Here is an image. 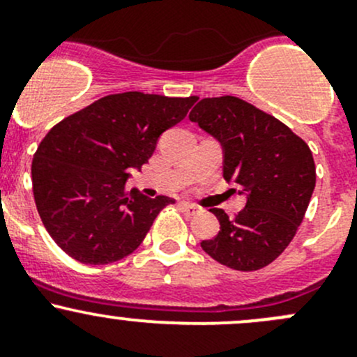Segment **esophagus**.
I'll list each match as a JSON object with an SVG mask.
<instances>
[{"label": "esophagus", "mask_w": 357, "mask_h": 357, "mask_svg": "<svg viewBox=\"0 0 357 357\" xmlns=\"http://www.w3.org/2000/svg\"><path fill=\"white\" fill-rule=\"evenodd\" d=\"M180 208H182V211L185 215H196V213H199V208L196 206V204H192V203H189V201H182V203H180Z\"/></svg>", "instance_id": "esophagus-1"}]
</instances>
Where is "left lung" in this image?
<instances>
[{"instance_id": "1", "label": "left lung", "mask_w": 357, "mask_h": 357, "mask_svg": "<svg viewBox=\"0 0 357 357\" xmlns=\"http://www.w3.org/2000/svg\"><path fill=\"white\" fill-rule=\"evenodd\" d=\"M189 119L220 144L222 175L246 197L236 218L210 210L220 231L201 248L236 271L269 266L294 239L314 192L309 146L280 119L229 95L199 100Z\"/></svg>"}]
</instances>
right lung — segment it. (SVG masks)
Wrapping results in <instances>:
<instances>
[{"label": "right lung", "mask_w": 357, "mask_h": 357, "mask_svg": "<svg viewBox=\"0 0 357 357\" xmlns=\"http://www.w3.org/2000/svg\"><path fill=\"white\" fill-rule=\"evenodd\" d=\"M196 97L140 91L107 95L62 119L33 160L38 213L55 243L74 260L104 266L139 248L154 218L174 197L126 189L161 133L187 116Z\"/></svg>", "instance_id": "add662e5"}]
</instances>
